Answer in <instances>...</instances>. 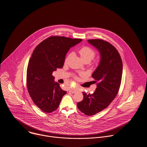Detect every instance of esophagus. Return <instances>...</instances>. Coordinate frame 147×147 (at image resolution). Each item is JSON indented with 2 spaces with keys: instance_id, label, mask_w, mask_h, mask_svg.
<instances>
[{
  "instance_id": "obj_1",
  "label": "esophagus",
  "mask_w": 147,
  "mask_h": 147,
  "mask_svg": "<svg viewBox=\"0 0 147 147\" xmlns=\"http://www.w3.org/2000/svg\"><path fill=\"white\" fill-rule=\"evenodd\" d=\"M69 92H71V93L74 94V93H76V92H77V89H71V90H69Z\"/></svg>"
}]
</instances>
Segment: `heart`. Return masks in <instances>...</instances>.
<instances>
[{"label":"heart","mask_w":147,"mask_h":147,"mask_svg":"<svg viewBox=\"0 0 147 147\" xmlns=\"http://www.w3.org/2000/svg\"><path fill=\"white\" fill-rule=\"evenodd\" d=\"M78 53L83 62L90 63L96 56V52L88 46H84L78 51ZM71 56V53H69L65 59V63H67L69 59Z\"/></svg>","instance_id":"heart-1"}]
</instances>
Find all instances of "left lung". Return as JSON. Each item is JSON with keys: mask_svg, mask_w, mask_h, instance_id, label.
<instances>
[{"mask_svg": "<svg viewBox=\"0 0 147 147\" xmlns=\"http://www.w3.org/2000/svg\"><path fill=\"white\" fill-rule=\"evenodd\" d=\"M88 42L100 53L99 65L92 75L97 87L92 94L82 92L83 100L77 103V107L82 113L91 116L107 108L118 94L123 65L118 51L110 43L100 39Z\"/></svg>", "mask_w": 147, "mask_h": 147, "instance_id": "8db88e82", "label": "left lung"}]
</instances>
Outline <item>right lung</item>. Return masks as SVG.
<instances>
[{
  "label": "right lung",
  "instance_id": "right-lung-1",
  "mask_svg": "<svg viewBox=\"0 0 147 147\" xmlns=\"http://www.w3.org/2000/svg\"><path fill=\"white\" fill-rule=\"evenodd\" d=\"M81 39L51 36L40 43L33 51L26 74L29 94L34 104L43 112L56 110L66 91L54 81L52 73L63 67L69 49Z\"/></svg>",
  "mask_w": 147,
  "mask_h": 147
}]
</instances>
